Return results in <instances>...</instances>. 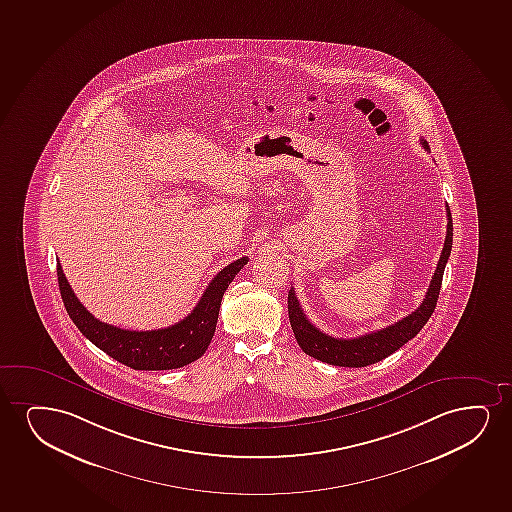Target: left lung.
Segmentation results:
<instances>
[{
	"label": "left lung",
	"mask_w": 512,
	"mask_h": 512,
	"mask_svg": "<svg viewBox=\"0 0 512 512\" xmlns=\"http://www.w3.org/2000/svg\"><path fill=\"white\" fill-rule=\"evenodd\" d=\"M420 144L429 151V146L424 139H420ZM446 217H448V224H446L445 246H443L441 257H439L436 273L432 276L429 290L425 293V299L412 314L399 319L398 323H394V325L385 326L382 330L366 333L356 339H335L312 325L311 321L307 319L306 312L302 311V307H300L295 290L290 288L288 316H290L293 335L299 342L300 349L309 354L311 358L319 359L328 365L361 368V366L373 365L377 361H382L387 356H391L392 352L398 351L399 347L405 346L408 340H412L424 328L425 323L429 321L432 312L436 309L446 262L452 253L453 224L452 213H450L448 205H446Z\"/></svg>",
	"instance_id": "8db88e82"
}]
</instances>
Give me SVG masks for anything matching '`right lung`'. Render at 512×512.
Instances as JSON below:
<instances>
[{"mask_svg": "<svg viewBox=\"0 0 512 512\" xmlns=\"http://www.w3.org/2000/svg\"><path fill=\"white\" fill-rule=\"evenodd\" d=\"M246 262L248 257H241L224 267L210 281L198 306L182 321L149 332L123 330L93 318L74 295L60 264H57V278L69 318L100 351L133 370H173L189 365L205 354L215 333L224 292Z\"/></svg>", "mask_w": 512, "mask_h": 512, "instance_id": "right-lung-1", "label": "right lung"}]
</instances>
